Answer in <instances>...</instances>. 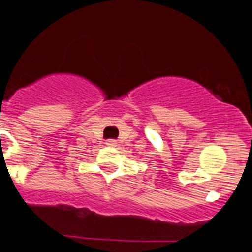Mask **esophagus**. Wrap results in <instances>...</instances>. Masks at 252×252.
Here are the masks:
<instances>
[{
	"label": "esophagus",
	"instance_id": "obj_1",
	"mask_svg": "<svg viewBox=\"0 0 252 252\" xmlns=\"http://www.w3.org/2000/svg\"><path fill=\"white\" fill-rule=\"evenodd\" d=\"M106 145H109V146H115L116 142H115V141H114V139H109V141H107V142H106Z\"/></svg>",
	"mask_w": 252,
	"mask_h": 252
}]
</instances>
